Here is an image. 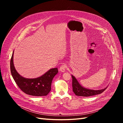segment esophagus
Listing matches in <instances>:
<instances>
[{
    "instance_id": "esophagus-1",
    "label": "esophagus",
    "mask_w": 123,
    "mask_h": 123,
    "mask_svg": "<svg viewBox=\"0 0 123 123\" xmlns=\"http://www.w3.org/2000/svg\"><path fill=\"white\" fill-rule=\"evenodd\" d=\"M66 68H67L66 65V64H63L60 67V68H59V70H60L61 72H65V71H66Z\"/></svg>"
}]
</instances>
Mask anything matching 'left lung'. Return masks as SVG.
Returning a JSON list of instances; mask_svg holds the SVG:
<instances>
[{
    "mask_svg": "<svg viewBox=\"0 0 123 123\" xmlns=\"http://www.w3.org/2000/svg\"><path fill=\"white\" fill-rule=\"evenodd\" d=\"M72 88L73 91L76 95L80 96H90L102 93L107 89V87L101 90H94L90 89H86L83 87L78 82L77 80L74 76L72 75Z\"/></svg>",
    "mask_w": 123,
    "mask_h": 123,
    "instance_id": "left-lung-1",
    "label": "left lung"
}]
</instances>
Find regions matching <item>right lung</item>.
<instances>
[{"label":"right lung","mask_w":123,"mask_h":123,"mask_svg":"<svg viewBox=\"0 0 123 123\" xmlns=\"http://www.w3.org/2000/svg\"><path fill=\"white\" fill-rule=\"evenodd\" d=\"M13 53L10 61V69L13 79L22 91L25 94L36 96H46L51 89L52 80L58 71L57 68L49 70L43 75L36 79H25L20 75L14 67Z\"/></svg>","instance_id":"obj_1"}]
</instances>
